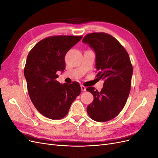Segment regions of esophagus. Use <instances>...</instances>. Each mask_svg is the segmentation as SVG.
Wrapping results in <instances>:
<instances>
[{
    "label": "esophagus",
    "mask_w": 158,
    "mask_h": 158,
    "mask_svg": "<svg viewBox=\"0 0 158 158\" xmlns=\"http://www.w3.org/2000/svg\"><path fill=\"white\" fill-rule=\"evenodd\" d=\"M81 89H82V92H85V91H86V87H85L82 85H81Z\"/></svg>",
    "instance_id": "esophagus-1"
}]
</instances>
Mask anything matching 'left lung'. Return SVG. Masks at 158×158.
Segmentation results:
<instances>
[{"label":"left lung","mask_w":158,"mask_h":158,"mask_svg":"<svg viewBox=\"0 0 158 158\" xmlns=\"http://www.w3.org/2000/svg\"><path fill=\"white\" fill-rule=\"evenodd\" d=\"M82 42L94 51L96 77L104 81L100 92L93 87L86 89L94 95L87 112L94 121L106 122L117 117L126 104L132 76L131 60L120 43L107 33H89Z\"/></svg>","instance_id":"8db88e82"}]
</instances>
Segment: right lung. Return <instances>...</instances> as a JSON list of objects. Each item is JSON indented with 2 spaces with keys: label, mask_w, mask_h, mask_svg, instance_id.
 <instances>
[{
  "label": "right lung",
  "mask_w": 158,
  "mask_h": 158,
  "mask_svg": "<svg viewBox=\"0 0 158 158\" xmlns=\"http://www.w3.org/2000/svg\"><path fill=\"white\" fill-rule=\"evenodd\" d=\"M82 36L60 35L45 38L33 47L24 69L28 94L43 115L57 120L67 114L71 104L81 92L77 82L60 84L56 73L65 69V55Z\"/></svg>",
  "instance_id": "1"
}]
</instances>
